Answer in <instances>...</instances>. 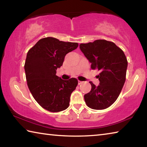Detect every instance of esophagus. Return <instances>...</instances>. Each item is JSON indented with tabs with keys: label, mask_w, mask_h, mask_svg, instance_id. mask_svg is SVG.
I'll return each mask as SVG.
<instances>
[{
	"label": "esophagus",
	"mask_w": 147,
	"mask_h": 147,
	"mask_svg": "<svg viewBox=\"0 0 147 147\" xmlns=\"http://www.w3.org/2000/svg\"><path fill=\"white\" fill-rule=\"evenodd\" d=\"M83 82H82V81H78V85H80V84H83Z\"/></svg>",
	"instance_id": "esophagus-1"
}]
</instances>
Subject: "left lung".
Wrapping results in <instances>:
<instances>
[{
	"label": "left lung",
	"instance_id": "1",
	"mask_svg": "<svg viewBox=\"0 0 147 147\" xmlns=\"http://www.w3.org/2000/svg\"><path fill=\"white\" fill-rule=\"evenodd\" d=\"M80 49L91 62L92 69H98V86L92 82L90 92L84 95L89 108L104 109L115 102L126 80L128 61L124 52L111 41L98 39L81 43Z\"/></svg>",
	"mask_w": 147,
	"mask_h": 147
}]
</instances>
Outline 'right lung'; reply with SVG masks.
<instances>
[{
	"label": "right lung",
	"instance_id": "obj_1",
	"mask_svg": "<svg viewBox=\"0 0 147 147\" xmlns=\"http://www.w3.org/2000/svg\"><path fill=\"white\" fill-rule=\"evenodd\" d=\"M77 43L48 37L42 38L29 50L24 63L29 90L39 105L51 112H59L69 106L70 96L78 80H63L56 75L65 56L75 50Z\"/></svg>",
	"mask_w": 147,
	"mask_h": 147
}]
</instances>
